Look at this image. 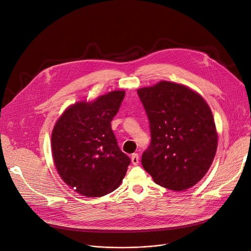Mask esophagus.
<instances>
[{
  "mask_svg": "<svg viewBox=\"0 0 251 251\" xmlns=\"http://www.w3.org/2000/svg\"><path fill=\"white\" fill-rule=\"evenodd\" d=\"M139 161H140V157H139L138 153H132V156H131V163H132V165L137 166L139 164Z\"/></svg>",
  "mask_w": 251,
  "mask_h": 251,
  "instance_id": "esophagus-1",
  "label": "esophagus"
}]
</instances>
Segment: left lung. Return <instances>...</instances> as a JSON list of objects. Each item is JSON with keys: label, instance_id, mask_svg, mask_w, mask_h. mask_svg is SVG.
<instances>
[{"label": "left lung", "instance_id": "8db88e82", "mask_svg": "<svg viewBox=\"0 0 251 251\" xmlns=\"http://www.w3.org/2000/svg\"><path fill=\"white\" fill-rule=\"evenodd\" d=\"M147 112L151 144L142 165L156 184L183 191L196 185L214 160L218 136L213 114L189 87L160 81L138 90Z\"/></svg>", "mask_w": 251, "mask_h": 251}]
</instances>
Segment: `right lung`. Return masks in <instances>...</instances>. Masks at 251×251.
<instances>
[{
    "label": "right lung",
    "mask_w": 251,
    "mask_h": 251,
    "mask_svg": "<svg viewBox=\"0 0 251 251\" xmlns=\"http://www.w3.org/2000/svg\"><path fill=\"white\" fill-rule=\"evenodd\" d=\"M125 93L114 90L92 102H77L63 112L53 128L55 167L61 179L82 196L101 197L114 191L130 164L110 126Z\"/></svg>",
    "instance_id": "obj_1"
}]
</instances>
